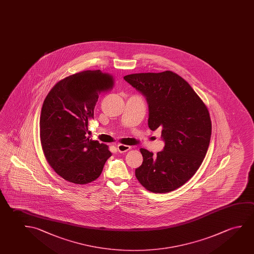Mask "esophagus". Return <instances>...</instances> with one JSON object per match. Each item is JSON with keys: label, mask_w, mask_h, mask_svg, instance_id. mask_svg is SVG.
<instances>
[{"label": "esophagus", "mask_w": 254, "mask_h": 254, "mask_svg": "<svg viewBox=\"0 0 254 254\" xmlns=\"http://www.w3.org/2000/svg\"><path fill=\"white\" fill-rule=\"evenodd\" d=\"M118 151L120 153L127 152L129 149H131V147L128 145L119 144L117 146Z\"/></svg>", "instance_id": "obj_1"}]
</instances>
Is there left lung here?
I'll use <instances>...</instances> for the list:
<instances>
[{
    "mask_svg": "<svg viewBox=\"0 0 254 254\" xmlns=\"http://www.w3.org/2000/svg\"><path fill=\"white\" fill-rule=\"evenodd\" d=\"M148 104V127L162 129L164 150L155 156L141 148L143 162L135 177L156 193L174 191L187 183L202 164L210 141L207 107L187 81L172 71L124 76Z\"/></svg>",
    "mask_w": 254,
    "mask_h": 254,
    "instance_id": "8db88e82",
    "label": "left lung"
}]
</instances>
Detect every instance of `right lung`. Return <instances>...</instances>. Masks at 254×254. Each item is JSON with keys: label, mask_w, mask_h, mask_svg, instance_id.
Returning a JSON list of instances; mask_svg holds the SVG:
<instances>
[{"label": "right lung", "mask_w": 254, "mask_h": 254, "mask_svg": "<svg viewBox=\"0 0 254 254\" xmlns=\"http://www.w3.org/2000/svg\"><path fill=\"white\" fill-rule=\"evenodd\" d=\"M114 78L101 70H86L59 81L44 100L39 135L47 163L71 183L85 185L97 180L109 147L86 138L94 119L98 95L113 89Z\"/></svg>", "instance_id": "add662e5"}]
</instances>
